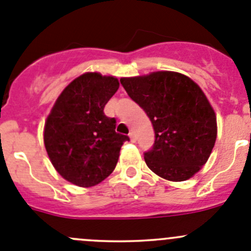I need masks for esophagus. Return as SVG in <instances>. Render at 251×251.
Segmentation results:
<instances>
[{
	"mask_svg": "<svg viewBox=\"0 0 251 251\" xmlns=\"http://www.w3.org/2000/svg\"><path fill=\"white\" fill-rule=\"evenodd\" d=\"M128 136H130L131 142H136V135H135V132H132V131H131V132L128 133Z\"/></svg>",
	"mask_w": 251,
	"mask_h": 251,
	"instance_id": "34e87169",
	"label": "esophagus"
}]
</instances>
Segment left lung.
<instances>
[{
  "label": "left lung",
  "mask_w": 251,
  "mask_h": 251,
  "mask_svg": "<svg viewBox=\"0 0 251 251\" xmlns=\"http://www.w3.org/2000/svg\"><path fill=\"white\" fill-rule=\"evenodd\" d=\"M120 82L155 132L153 147L144 153L147 166L169 181L191 178L207 161L217 135L216 115L201 87L174 72L123 77Z\"/></svg>",
  "instance_id": "1"
}]
</instances>
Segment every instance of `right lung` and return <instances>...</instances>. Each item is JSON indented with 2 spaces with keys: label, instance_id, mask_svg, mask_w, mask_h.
Masks as SVG:
<instances>
[{
  "label": "right lung",
  "instance_id": "add662e5",
  "mask_svg": "<svg viewBox=\"0 0 251 251\" xmlns=\"http://www.w3.org/2000/svg\"><path fill=\"white\" fill-rule=\"evenodd\" d=\"M119 81L98 73L75 78L55 100L45 124L44 142L58 174L78 187H92L113 173L128 136L115 132L104 107Z\"/></svg>",
  "mask_w": 251,
  "mask_h": 251
}]
</instances>
